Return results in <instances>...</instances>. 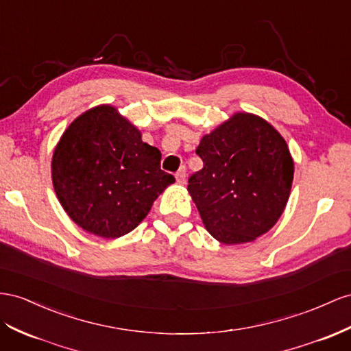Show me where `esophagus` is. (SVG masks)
<instances>
[{
    "mask_svg": "<svg viewBox=\"0 0 351 351\" xmlns=\"http://www.w3.org/2000/svg\"><path fill=\"white\" fill-rule=\"evenodd\" d=\"M176 180H177V183L178 184H184L186 183V168L184 167H182L177 171V174H176Z\"/></svg>",
    "mask_w": 351,
    "mask_h": 351,
    "instance_id": "1",
    "label": "esophagus"
}]
</instances>
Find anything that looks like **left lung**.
<instances>
[{
    "instance_id": "left-lung-1",
    "label": "left lung",
    "mask_w": 351,
    "mask_h": 351,
    "mask_svg": "<svg viewBox=\"0 0 351 351\" xmlns=\"http://www.w3.org/2000/svg\"><path fill=\"white\" fill-rule=\"evenodd\" d=\"M196 154L204 168L189 178L187 192L214 239L252 242L278 223L291 193L293 159L270 122L236 112L201 138Z\"/></svg>"
}]
</instances>
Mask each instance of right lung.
I'll list each match as a JSON object with an SVG mask.
<instances>
[{"instance_id":"obj_1","label":"right lung","mask_w":351,"mask_h":351,"mask_svg":"<svg viewBox=\"0 0 351 351\" xmlns=\"http://www.w3.org/2000/svg\"><path fill=\"white\" fill-rule=\"evenodd\" d=\"M54 192L69 219L99 238L134 230L176 182L160 169L159 149L115 106L85 110L64 130L51 159Z\"/></svg>"}]
</instances>
